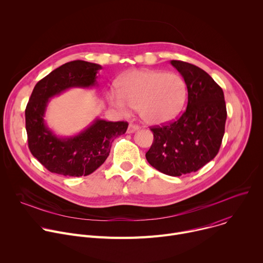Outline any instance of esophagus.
<instances>
[{"instance_id": "34e87169", "label": "esophagus", "mask_w": 263, "mask_h": 263, "mask_svg": "<svg viewBox=\"0 0 263 263\" xmlns=\"http://www.w3.org/2000/svg\"><path fill=\"white\" fill-rule=\"evenodd\" d=\"M139 129V127L137 125H134V124H130L129 127H128V130L127 132L130 134V133H134L135 131H137Z\"/></svg>"}]
</instances>
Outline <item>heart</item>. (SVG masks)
Masks as SVG:
<instances>
[{
    "label": "heart",
    "instance_id": "b5f03b06",
    "mask_svg": "<svg viewBox=\"0 0 263 263\" xmlns=\"http://www.w3.org/2000/svg\"><path fill=\"white\" fill-rule=\"evenodd\" d=\"M120 90L109 92V101L123 114L138 109L147 125H161L175 120L187 100V85L178 73L163 70H132L120 81Z\"/></svg>",
    "mask_w": 263,
    "mask_h": 263
}]
</instances>
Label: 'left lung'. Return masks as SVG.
Masks as SVG:
<instances>
[{"mask_svg":"<svg viewBox=\"0 0 263 263\" xmlns=\"http://www.w3.org/2000/svg\"><path fill=\"white\" fill-rule=\"evenodd\" d=\"M171 63L186 82L187 107L176 121L151 127L154 140L145 158L159 172L179 177L197 172L217 155L227 109L222 89L205 70L180 60Z\"/></svg>","mask_w":263,"mask_h":263,"instance_id":"left-lung-1","label":"left lung"}]
</instances>
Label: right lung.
Returning <instances> with one entry per match:
<instances>
[{"mask_svg":"<svg viewBox=\"0 0 263 263\" xmlns=\"http://www.w3.org/2000/svg\"><path fill=\"white\" fill-rule=\"evenodd\" d=\"M101 68L99 64L83 60L67 62L37 82L31 93L25 110L28 146L51 173L69 177L90 175L109 156L114 139L127 131V122L97 119L78 135L62 138L45 124L50 98L71 87L95 86Z\"/></svg>","mask_w":263,"mask_h":263,"instance_id":"add662e5","label":"right lung"}]
</instances>
